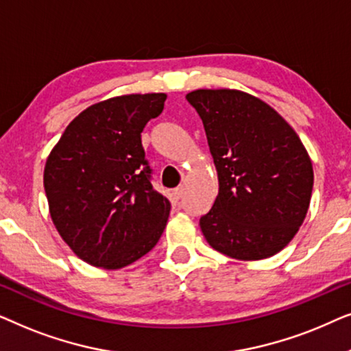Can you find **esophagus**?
<instances>
[{
	"label": "esophagus",
	"instance_id": "1",
	"mask_svg": "<svg viewBox=\"0 0 351 351\" xmlns=\"http://www.w3.org/2000/svg\"><path fill=\"white\" fill-rule=\"evenodd\" d=\"M172 195H174V199H180L182 196H184V186H177V189L172 191Z\"/></svg>",
	"mask_w": 351,
	"mask_h": 351
}]
</instances>
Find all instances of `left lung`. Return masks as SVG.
I'll list each match as a JSON object with an SVG mask.
<instances>
[{
  "mask_svg": "<svg viewBox=\"0 0 351 351\" xmlns=\"http://www.w3.org/2000/svg\"><path fill=\"white\" fill-rule=\"evenodd\" d=\"M186 100L203 119L219 179L213 208L199 219L206 241L238 261L286 247L304 223L313 166L289 123L238 89H196Z\"/></svg>",
  "mask_w": 351,
  "mask_h": 351,
  "instance_id": "1",
  "label": "left lung"
}]
</instances>
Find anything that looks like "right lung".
Masks as SVG:
<instances>
[{"mask_svg": "<svg viewBox=\"0 0 351 351\" xmlns=\"http://www.w3.org/2000/svg\"><path fill=\"white\" fill-rule=\"evenodd\" d=\"M167 95L128 94L90 105L62 134L45 166L49 214L81 261L107 270L156 246L171 203L153 189L141 134Z\"/></svg>", "mask_w": 351, "mask_h": 351, "instance_id": "obj_1", "label": "right lung"}]
</instances>
